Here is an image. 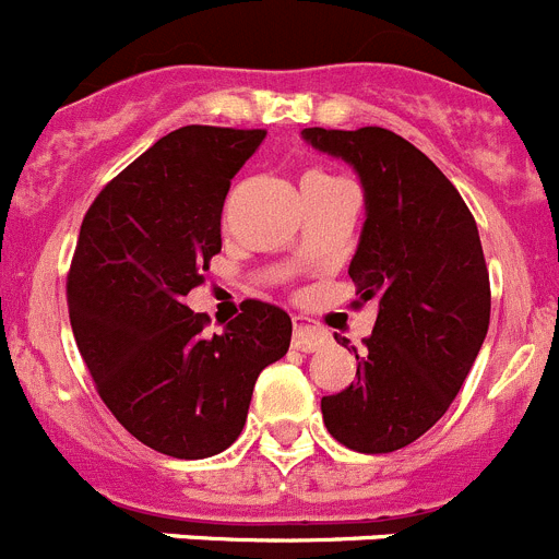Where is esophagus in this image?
I'll use <instances>...</instances> for the list:
<instances>
[{"label":"esophagus","mask_w":559,"mask_h":559,"mask_svg":"<svg viewBox=\"0 0 559 559\" xmlns=\"http://www.w3.org/2000/svg\"><path fill=\"white\" fill-rule=\"evenodd\" d=\"M325 342H329V331H323L320 325H314L309 317L298 314L292 317V345L304 354H311V350L323 348Z\"/></svg>","instance_id":"34e87169"}]
</instances>
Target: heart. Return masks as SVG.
Masks as SVG:
<instances>
[{
    "label": "heart",
    "mask_w": 559,
    "mask_h": 559,
    "mask_svg": "<svg viewBox=\"0 0 559 559\" xmlns=\"http://www.w3.org/2000/svg\"><path fill=\"white\" fill-rule=\"evenodd\" d=\"M311 183H340V180L331 178V175H323V173H311L304 178V186H311Z\"/></svg>",
    "instance_id": "obj_1"
}]
</instances>
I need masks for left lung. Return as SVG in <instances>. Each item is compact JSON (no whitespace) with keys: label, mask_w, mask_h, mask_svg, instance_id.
I'll return each mask as SVG.
<instances>
[{"label":"left lung","mask_w":559,"mask_h":559,"mask_svg":"<svg viewBox=\"0 0 559 559\" xmlns=\"http://www.w3.org/2000/svg\"><path fill=\"white\" fill-rule=\"evenodd\" d=\"M304 142L359 175L365 225L348 275L376 300L356 379L320 401L334 440L390 454L445 415L490 325V278L474 214L415 144L384 128H306Z\"/></svg>","instance_id":"obj_1"}]
</instances>
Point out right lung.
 <instances>
[{
	"instance_id": "obj_1",
	"label": "right lung",
	"mask_w": 559,
	"mask_h": 559,
	"mask_svg": "<svg viewBox=\"0 0 559 559\" xmlns=\"http://www.w3.org/2000/svg\"><path fill=\"white\" fill-rule=\"evenodd\" d=\"M267 130L186 124L105 186L80 225L69 320L99 399L144 445L205 460L242 435L259 373L289 350L284 309L245 300L223 334L183 298L223 250L230 180Z\"/></svg>"
}]
</instances>
